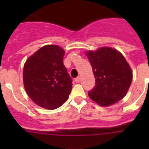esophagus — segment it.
Wrapping results in <instances>:
<instances>
[{
    "label": "esophagus",
    "instance_id": "esophagus-1",
    "mask_svg": "<svg viewBox=\"0 0 149 149\" xmlns=\"http://www.w3.org/2000/svg\"><path fill=\"white\" fill-rule=\"evenodd\" d=\"M75 81L77 82V83H79L80 81V77H77L76 79H75Z\"/></svg>",
    "mask_w": 149,
    "mask_h": 149
}]
</instances>
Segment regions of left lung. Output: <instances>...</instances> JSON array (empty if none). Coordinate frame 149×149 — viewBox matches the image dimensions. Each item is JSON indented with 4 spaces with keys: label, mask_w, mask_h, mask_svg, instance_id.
I'll return each instance as SVG.
<instances>
[{
    "label": "left lung",
    "mask_w": 149,
    "mask_h": 149,
    "mask_svg": "<svg viewBox=\"0 0 149 149\" xmlns=\"http://www.w3.org/2000/svg\"><path fill=\"white\" fill-rule=\"evenodd\" d=\"M86 54L95 77V86L88 92L91 99L102 107L122 99L132 81V70L122 54L107 47Z\"/></svg>",
    "instance_id": "obj_1"
}]
</instances>
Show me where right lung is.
<instances>
[{
	"label": "right lung",
	"instance_id": "1",
	"mask_svg": "<svg viewBox=\"0 0 149 149\" xmlns=\"http://www.w3.org/2000/svg\"><path fill=\"white\" fill-rule=\"evenodd\" d=\"M65 52L58 45H45L27 59L23 81L28 95L37 105L56 109L68 99L72 78L63 64Z\"/></svg>",
	"mask_w": 149,
	"mask_h": 149
}]
</instances>
